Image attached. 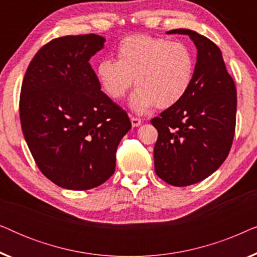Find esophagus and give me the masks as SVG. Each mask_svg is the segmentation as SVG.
Masks as SVG:
<instances>
[{"label":"esophagus","mask_w":257,"mask_h":257,"mask_svg":"<svg viewBox=\"0 0 257 257\" xmlns=\"http://www.w3.org/2000/svg\"><path fill=\"white\" fill-rule=\"evenodd\" d=\"M131 122H132V126H135V127H137V126H139L140 124H142V119L137 118V117H131Z\"/></svg>","instance_id":"34e87169"}]
</instances>
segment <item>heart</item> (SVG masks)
I'll return each mask as SVG.
<instances>
[{
    "label": "heart",
    "mask_w": 257,
    "mask_h": 257,
    "mask_svg": "<svg viewBox=\"0 0 257 257\" xmlns=\"http://www.w3.org/2000/svg\"><path fill=\"white\" fill-rule=\"evenodd\" d=\"M117 61L104 58L96 66L101 90L114 100L126 96L133 84L130 106L137 113H147L178 104L188 92L195 72L192 49L181 42L147 35L126 37L118 44Z\"/></svg>",
    "instance_id": "heart-1"
}]
</instances>
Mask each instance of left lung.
<instances>
[{"mask_svg":"<svg viewBox=\"0 0 257 257\" xmlns=\"http://www.w3.org/2000/svg\"><path fill=\"white\" fill-rule=\"evenodd\" d=\"M167 34L188 35L198 49L188 92L151 120L158 131L156 173L167 184L184 187L209 177L228 157L236 125V87L214 42L188 29Z\"/></svg>","mask_w":257,"mask_h":257,"instance_id":"1","label":"left lung"}]
</instances>
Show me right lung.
Segmentation results:
<instances>
[{
	"label": "right lung",
	"mask_w": 257,
	"mask_h": 257,
	"mask_svg": "<svg viewBox=\"0 0 257 257\" xmlns=\"http://www.w3.org/2000/svg\"><path fill=\"white\" fill-rule=\"evenodd\" d=\"M105 38H54L31 59L20 96V119L35 163L59 187L86 191L104 184L131 128L126 112L100 90L89 63Z\"/></svg>",
	"instance_id": "1"
}]
</instances>
